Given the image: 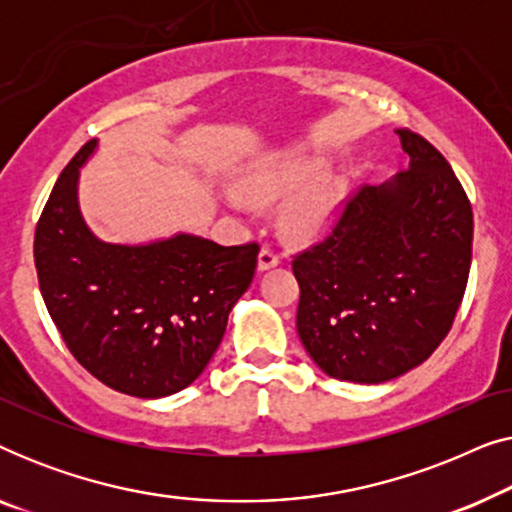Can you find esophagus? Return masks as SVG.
<instances>
[{
	"label": "esophagus",
	"instance_id": "1",
	"mask_svg": "<svg viewBox=\"0 0 512 512\" xmlns=\"http://www.w3.org/2000/svg\"><path fill=\"white\" fill-rule=\"evenodd\" d=\"M277 263H279V256L270 247H263L261 251H258V270L261 272L275 268Z\"/></svg>",
	"mask_w": 512,
	"mask_h": 512
}]
</instances>
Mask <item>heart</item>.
Segmentation results:
<instances>
[{"label": "heart", "instance_id": "b5f03b06", "mask_svg": "<svg viewBox=\"0 0 512 512\" xmlns=\"http://www.w3.org/2000/svg\"><path fill=\"white\" fill-rule=\"evenodd\" d=\"M324 174L326 165L314 158H265L237 174L235 191L251 205H270L284 195L296 193L284 205L279 223L293 240H312L326 233L340 214V191L328 181L319 184ZM223 205L230 212H240V200L233 195L223 198Z\"/></svg>", "mask_w": 512, "mask_h": 512}]
</instances>
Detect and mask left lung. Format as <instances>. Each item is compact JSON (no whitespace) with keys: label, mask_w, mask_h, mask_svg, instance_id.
Masks as SVG:
<instances>
[{"label":"left lung","mask_w":512,"mask_h":512,"mask_svg":"<svg viewBox=\"0 0 512 512\" xmlns=\"http://www.w3.org/2000/svg\"><path fill=\"white\" fill-rule=\"evenodd\" d=\"M410 167L347 202L333 233L293 261L296 328L328 377L380 384L433 354L464 298L473 212L447 160L396 130Z\"/></svg>","instance_id":"8db88e82"}]
</instances>
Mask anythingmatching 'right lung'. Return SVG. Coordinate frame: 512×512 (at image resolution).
Returning <instances> with one entry per match:
<instances>
[{
	"mask_svg": "<svg viewBox=\"0 0 512 512\" xmlns=\"http://www.w3.org/2000/svg\"><path fill=\"white\" fill-rule=\"evenodd\" d=\"M83 146L55 181L34 233L39 289L74 359L137 398L186 389L207 368L228 314L254 279L258 244L221 247L193 233L121 244L88 228L79 205Z\"/></svg>",
	"mask_w": 512,
	"mask_h": 512,
	"instance_id": "1",
	"label": "right lung"
}]
</instances>
